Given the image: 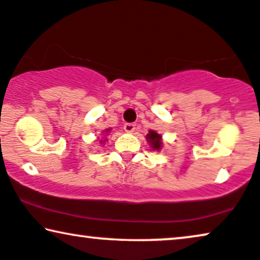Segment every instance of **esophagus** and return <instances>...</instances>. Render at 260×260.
<instances>
[{"label":"esophagus","instance_id":"34e87169","mask_svg":"<svg viewBox=\"0 0 260 260\" xmlns=\"http://www.w3.org/2000/svg\"><path fill=\"white\" fill-rule=\"evenodd\" d=\"M123 129L126 131L127 133H133L136 131V123H124Z\"/></svg>","mask_w":260,"mask_h":260}]
</instances>
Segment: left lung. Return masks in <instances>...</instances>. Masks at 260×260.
Wrapping results in <instances>:
<instances>
[{
	"label": "left lung",
	"instance_id": "left-lung-1",
	"mask_svg": "<svg viewBox=\"0 0 260 260\" xmlns=\"http://www.w3.org/2000/svg\"><path fill=\"white\" fill-rule=\"evenodd\" d=\"M147 140L150 141V145L152 146L153 150H159L161 146V137L159 136L158 133H155L154 131H150L148 134L146 136Z\"/></svg>",
	"mask_w": 260,
	"mask_h": 260
}]
</instances>
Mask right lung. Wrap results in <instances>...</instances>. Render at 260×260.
I'll return each mask as SVG.
<instances>
[{"mask_svg":"<svg viewBox=\"0 0 260 260\" xmlns=\"http://www.w3.org/2000/svg\"><path fill=\"white\" fill-rule=\"evenodd\" d=\"M108 131H109V129H107V131H106V132H108Z\"/></svg>","mask_w":260,"mask_h":260,"instance_id":"add662e5","label":"right lung"}]
</instances>
